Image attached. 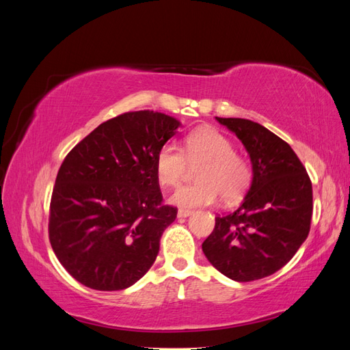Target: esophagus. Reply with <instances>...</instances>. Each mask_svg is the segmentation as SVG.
Returning a JSON list of instances; mask_svg holds the SVG:
<instances>
[{
  "mask_svg": "<svg viewBox=\"0 0 350 350\" xmlns=\"http://www.w3.org/2000/svg\"><path fill=\"white\" fill-rule=\"evenodd\" d=\"M193 211L191 210H187V208H179L178 210V217H188L189 215H191Z\"/></svg>",
  "mask_w": 350,
  "mask_h": 350,
  "instance_id": "esophagus-1",
  "label": "esophagus"
}]
</instances>
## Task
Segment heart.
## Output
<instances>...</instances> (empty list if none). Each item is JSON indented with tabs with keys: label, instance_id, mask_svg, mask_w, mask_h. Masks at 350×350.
<instances>
[{
	"label": "heart",
	"instance_id": "obj_1",
	"mask_svg": "<svg viewBox=\"0 0 350 350\" xmlns=\"http://www.w3.org/2000/svg\"><path fill=\"white\" fill-rule=\"evenodd\" d=\"M187 163H200L196 171L197 183L178 188L171 197L174 204L185 208L210 206L219 196L226 203L239 200L251 184V166L234 144L216 129H198L189 133L183 150L172 143L159 149L154 161L156 176L161 185L174 188L185 174Z\"/></svg>",
	"mask_w": 350,
	"mask_h": 350
}]
</instances>
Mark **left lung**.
Here are the masks:
<instances>
[{"label":"left lung","mask_w":350,"mask_h":350,"mask_svg":"<svg viewBox=\"0 0 350 350\" xmlns=\"http://www.w3.org/2000/svg\"><path fill=\"white\" fill-rule=\"evenodd\" d=\"M216 120L247 149L252 183L237 210L216 217L203 252L226 278L258 280L280 270L308 237L312 184L292 147L266 126L242 118Z\"/></svg>","instance_id":"8db88e82"}]
</instances>
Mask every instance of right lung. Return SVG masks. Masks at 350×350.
I'll use <instances>...</instances> for the list:
<instances>
[{
	"mask_svg": "<svg viewBox=\"0 0 350 350\" xmlns=\"http://www.w3.org/2000/svg\"><path fill=\"white\" fill-rule=\"evenodd\" d=\"M179 125L161 112H125L66 156L51 198L49 241L81 284L122 291L152 267L178 213L163 204L154 161Z\"/></svg>",
	"mask_w": 350,
	"mask_h": 350,
	"instance_id": "add662e5",
	"label": "right lung"
}]
</instances>
